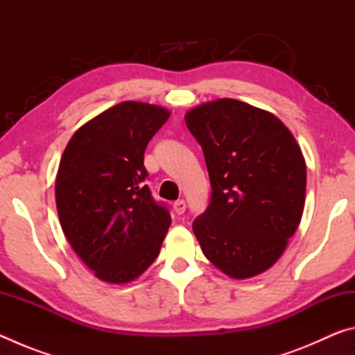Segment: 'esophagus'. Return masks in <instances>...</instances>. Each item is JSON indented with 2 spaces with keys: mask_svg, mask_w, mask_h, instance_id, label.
<instances>
[{
  "mask_svg": "<svg viewBox=\"0 0 355 355\" xmlns=\"http://www.w3.org/2000/svg\"><path fill=\"white\" fill-rule=\"evenodd\" d=\"M173 209H175L177 214H183L186 211V202L184 200L173 202Z\"/></svg>",
  "mask_w": 355,
  "mask_h": 355,
  "instance_id": "obj_1",
  "label": "esophagus"
}]
</instances>
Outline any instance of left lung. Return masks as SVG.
I'll return each mask as SVG.
<instances>
[{
  "mask_svg": "<svg viewBox=\"0 0 355 355\" xmlns=\"http://www.w3.org/2000/svg\"><path fill=\"white\" fill-rule=\"evenodd\" d=\"M184 120L211 183L208 207L192 222L202 252L233 279L264 272L302 218L307 167L300 147L274 114L239 100L196 106Z\"/></svg>",
  "mask_w": 355,
  "mask_h": 355,
  "instance_id": "8db88e82",
  "label": "left lung"
}]
</instances>
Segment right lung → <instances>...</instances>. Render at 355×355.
Listing matches in <instances>:
<instances>
[{"label":"right lung","instance_id":"add662e5","mask_svg":"<svg viewBox=\"0 0 355 355\" xmlns=\"http://www.w3.org/2000/svg\"><path fill=\"white\" fill-rule=\"evenodd\" d=\"M169 116L161 106L123 101L78 128L64 150L56 175L59 222L100 280L128 284L159 254L171 214L144 184V152Z\"/></svg>","mask_w":355,"mask_h":355}]
</instances>
